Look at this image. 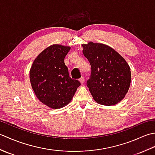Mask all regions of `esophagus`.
I'll use <instances>...</instances> for the list:
<instances>
[{"mask_svg":"<svg viewBox=\"0 0 155 155\" xmlns=\"http://www.w3.org/2000/svg\"><path fill=\"white\" fill-rule=\"evenodd\" d=\"M79 82L81 83V84H83L84 82V77H81L80 79H79Z\"/></svg>","mask_w":155,"mask_h":155,"instance_id":"34e87169","label":"esophagus"}]
</instances>
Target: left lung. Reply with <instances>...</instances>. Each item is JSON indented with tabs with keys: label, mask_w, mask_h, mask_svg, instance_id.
<instances>
[{
	"label": "left lung",
	"mask_w": 155,
	"mask_h": 155,
	"mask_svg": "<svg viewBox=\"0 0 155 155\" xmlns=\"http://www.w3.org/2000/svg\"><path fill=\"white\" fill-rule=\"evenodd\" d=\"M83 53L91 66V77L87 81L96 103L112 106L124 98L131 83L129 65L112 47L103 43L83 44Z\"/></svg>",
	"instance_id": "1"
}]
</instances>
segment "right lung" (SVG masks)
<instances>
[{
    "instance_id": "add662e5",
    "label": "right lung",
    "mask_w": 155,
    "mask_h": 155,
    "mask_svg": "<svg viewBox=\"0 0 155 155\" xmlns=\"http://www.w3.org/2000/svg\"><path fill=\"white\" fill-rule=\"evenodd\" d=\"M71 47L54 44L42 51L32 63L29 77L32 90L42 104L59 109L70 103L81 83L69 77L64 58Z\"/></svg>"
}]
</instances>
